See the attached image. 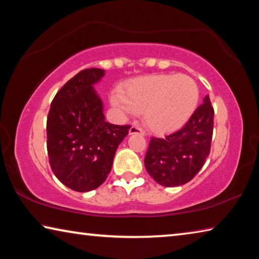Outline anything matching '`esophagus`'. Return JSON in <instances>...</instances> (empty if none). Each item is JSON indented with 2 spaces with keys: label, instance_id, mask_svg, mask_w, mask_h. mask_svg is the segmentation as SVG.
<instances>
[{
  "label": "esophagus",
  "instance_id": "1",
  "mask_svg": "<svg viewBox=\"0 0 259 259\" xmlns=\"http://www.w3.org/2000/svg\"><path fill=\"white\" fill-rule=\"evenodd\" d=\"M129 134L130 135H134V134H139V135H145V131H144L142 128H139L138 125H133L131 128L129 129Z\"/></svg>",
  "mask_w": 259,
  "mask_h": 259
}]
</instances>
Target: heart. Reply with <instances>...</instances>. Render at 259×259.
<instances>
[{
    "mask_svg": "<svg viewBox=\"0 0 259 259\" xmlns=\"http://www.w3.org/2000/svg\"><path fill=\"white\" fill-rule=\"evenodd\" d=\"M200 91L187 75H153L130 81L114 91L111 103L125 114L143 113L144 121L155 133H169L185 124L198 106Z\"/></svg>",
    "mask_w": 259,
    "mask_h": 259,
    "instance_id": "heart-1",
    "label": "heart"
}]
</instances>
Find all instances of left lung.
Segmentation results:
<instances>
[{
	"label": "left lung",
	"mask_w": 259,
	"mask_h": 259,
	"mask_svg": "<svg viewBox=\"0 0 259 259\" xmlns=\"http://www.w3.org/2000/svg\"><path fill=\"white\" fill-rule=\"evenodd\" d=\"M213 114L207 95L182 129L164 138H151L144 163L156 183L179 186L200 171L211 147Z\"/></svg>",
	"instance_id": "left-lung-1"
}]
</instances>
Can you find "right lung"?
Here are the masks:
<instances>
[{"label": "right lung", "mask_w": 259, "mask_h": 259, "mask_svg": "<svg viewBox=\"0 0 259 259\" xmlns=\"http://www.w3.org/2000/svg\"><path fill=\"white\" fill-rule=\"evenodd\" d=\"M104 69L88 68L65 83L52 100L47 120V148L55 176L68 188L89 192L111 172L116 148L130 125L105 121L94 84Z\"/></svg>", "instance_id": "1"}]
</instances>
